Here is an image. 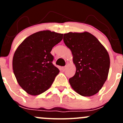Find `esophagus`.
<instances>
[{
  "label": "esophagus",
  "mask_w": 123,
  "mask_h": 123,
  "mask_svg": "<svg viewBox=\"0 0 123 123\" xmlns=\"http://www.w3.org/2000/svg\"><path fill=\"white\" fill-rule=\"evenodd\" d=\"M62 71H65V69H66V66H63V67H62Z\"/></svg>",
  "instance_id": "esophagus-1"
}]
</instances>
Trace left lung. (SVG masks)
Instances as JSON below:
<instances>
[{"label": "left lung", "mask_w": 123, "mask_h": 123, "mask_svg": "<svg viewBox=\"0 0 123 123\" xmlns=\"http://www.w3.org/2000/svg\"><path fill=\"white\" fill-rule=\"evenodd\" d=\"M63 42L71 51L76 68L69 80L72 88L84 97L95 95L108 78L110 58L106 49L88 32L65 33Z\"/></svg>", "instance_id": "8db88e82"}]
</instances>
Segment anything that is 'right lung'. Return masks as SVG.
Segmentation results:
<instances>
[{"instance_id": "add662e5", "label": "right lung", "mask_w": 123, "mask_h": 123, "mask_svg": "<svg viewBox=\"0 0 123 123\" xmlns=\"http://www.w3.org/2000/svg\"><path fill=\"white\" fill-rule=\"evenodd\" d=\"M63 34L46 30L26 37L15 50L12 69L21 87L31 95L48 90L60 72L52 63L50 53L54 46L62 40Z\"/></svg>"}]
</instances>
